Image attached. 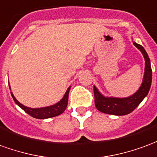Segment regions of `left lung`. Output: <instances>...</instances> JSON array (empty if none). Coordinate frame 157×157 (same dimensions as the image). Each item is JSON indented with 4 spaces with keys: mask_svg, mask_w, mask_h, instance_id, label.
<instances>
[{
    "mask_svg": "<svg viewBox=\"0 0 157 157\" xmlns=\"http://www.w3.org/2000/svg\"><path fill=\"white\" fill-rule=\"evenodd\" d=\"M134 45L137 47L144 56L145 61L144 73L143 81L140 87L134 94L126 98H117V97H105L100 93L97 88L94 86V105L98 111L116 116H123L132 112L140 102L144 99L151 89L152 80V70L151 67V61L148 56L147 52L142 45L134 42Z\"/></svg>",
    "mask_w": 157,
    "mask_h": 157,
    "instance_id": "obj_1",
    "label": "left lung"
}]
</instances>
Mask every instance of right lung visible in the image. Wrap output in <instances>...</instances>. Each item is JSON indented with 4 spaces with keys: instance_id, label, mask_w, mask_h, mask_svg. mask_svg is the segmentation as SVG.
Returning a JSON list of instances; mask_svg holds the SVG:
<instances>
[{
    "instance_id": "add662e5",
    "label": "right lung",
    "mask_w": 157,
    "mask_h": 157,
    "mask_svg": "<svg viewBox=\"0 0 157 157\" xmlns=\"http://www.w3.org/2000/svg\"><path fill=\"white\" fill-rule=\"evenodd\" d=\"M70 88L71 87H68V89L67 90L64 96L60 101L56 103L54 105H50V106L40 107V108H30V107L25 106L23 104H21L20 102H18V101L14 97V95L12 92H11V94H12L13 99L14 100V101L17 105L20 106L29 115H30L31 117H33L34 118H38V119H45V118H50V117L58 116L66 110L67 105V101H68V94H69Z\"/></svg>"
}]
</instances>
